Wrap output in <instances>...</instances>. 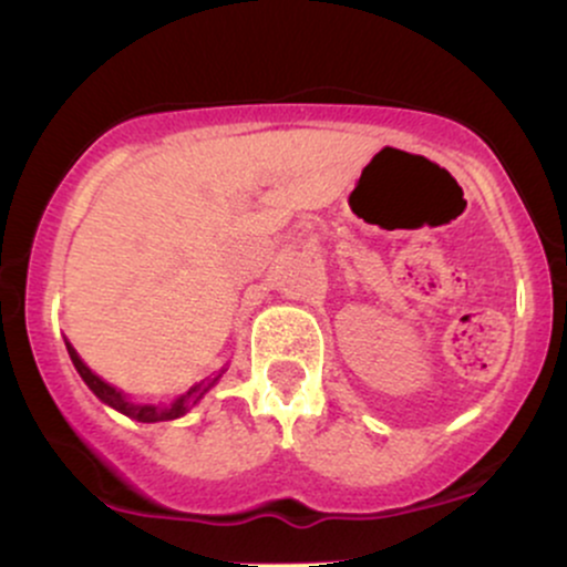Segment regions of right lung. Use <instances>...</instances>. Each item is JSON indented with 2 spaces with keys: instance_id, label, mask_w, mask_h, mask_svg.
Segmentation results:
<instances>
[{
  "instance_id": "add662e5",
  "label": "right lung",
  "mask_w": 567,
  "mask_h": 567,
  "mask_svg": "<svg viewBox=\"0 0 567 567\" xmlns=\"http://www.w3.org/2000/svg\"><path fill=\"white\" fill-rule=\"evenodd\" d=\"M66 352H70V358H72L74 369H78V374L83 377V382L93 390V395H96L102 403H107V406L115 409V412L132 416V420H136V422H166V420H177V416L188 414L190 409L196 406L198 401H202L204 393H207V390L213 388L217 379L223 377V371H226V369H223L217 377L202 379V382H198V384H193L188 393L179 395L177 401L169 403V406H164V403H158V406H155V403H134V401H128V398L123 395L121 390H115V388H112V384L104 382V379H99L89 369V365H85L83 360H80V354L74 352V347L70 344V341H66Z\"/></svg>"
}]
</instances>
